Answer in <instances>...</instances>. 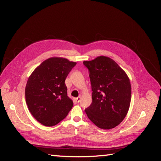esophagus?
Instances as JSON below:
<instances>
[{"label": "esophagus", "instance_id": "1", "mask_svg": "<svg viewBox=\"0 0 161 161\" xmlns=\"http://www.w3.org/2000/svg\"><path fill=\"white\" fill-rule=\"evenodd\" d=\"M80 99H81V97L80 96H79L78 97H76V98H75V101H76L77 103H79V102L80 101Z\"/></svg>", "mask_w": 161, "mask_h": 161}]
</instances>
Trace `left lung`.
Here are the masks:
<instances>
[{
  "label": "left lung",
  "instance_id": "8db88e82",
  "mask_svg": "<svg viewBox=\"0 0 161 161\" xmlns=\"http://www.w3.org/2000/svg\"><path fill=\"white\" fill-rule=\"evenodd\" d=\"M83 64L89 70L92 103L85 112L97 127L109 130L127 115L131 101V84L125 72L111 58L100 56Z\"/></svg>",
  "mask_w": 161,
  "mask_h": 161
}]
</instances>
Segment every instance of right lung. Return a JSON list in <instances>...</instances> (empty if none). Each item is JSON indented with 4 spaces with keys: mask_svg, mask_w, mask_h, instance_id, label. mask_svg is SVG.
Wrapping results in <instances>:
<instances>
[{
    "mask_svg": "<svg viewBox=\"0 0 161 161\" xmlns=\"http://www.w3.org/2000/svg\"><path fill=\"white\" fill-rule=\"evenodd\" d=\"M76 62L61 57L43 61L33 71L25 86V101L40 124L53 126L64 119L73 106L67 95L66 78Z\"/></svg>",
    "mask_w": 161,
    "mask_h": 161,
    "instance_id": "1",
    "label": "right lung"
}]
</instances>
